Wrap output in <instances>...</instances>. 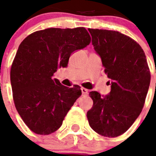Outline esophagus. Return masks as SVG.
Wrapping results in <instances>:
<instances>
[{
    "instance_id": "1",
    "label": "esophagus",
    "mask_w": 156,
    "mask_h": 156,
    "mask_svg": "<svg viewBox=\"0 0 156 156\" xmlns=\"http://www.w3.org/2000/svg\"><path fill=\"white\" fill-rule=\"evenodd\" d=\"M81 90H82V94L83 95H88V90L87 89H86L84 87L81 88Z\"/></svg>"
}]
</instances>
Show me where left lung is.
<instances>
[{
	"mask_svg": "<svg viewBox=\"0 0 156 156\" xmlns=\"http://www.w3.org/2000/svg\"><path fill=\"white\" fill-rule=\"evenodd\" d=\"M88 30L111 80V91L105 96L90 91L93 107L87 116L93 130L114 138L125 133L140 115L150 86V70L143 48L130 37L115 30Z\"/></svg>",
	"mask_w": 156,
	"mask_h": 156,
	"instance_id": "obj_1",
	"label": "left lung"
}]
</instances>
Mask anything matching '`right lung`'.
<instances>
[{"instance_id":"right-lung-1","label":"right lung","mask_w":156,"mask_h":156,"mask_svg":"<svg viewBox=\"0 0 156 156\" xmlns=\"http://www.w3.org/2000/svg\"><path fill=\"white\" fill-rule=\"evenodd\" d=\"M90 43L87 30L77 27L38 30L20 44L10 70L13 98L18 114L34 133L47 135L57 130L82 95L79 86L69 88L52 76L68 66L74 51Z\"/></svg>"}]
</instances>
